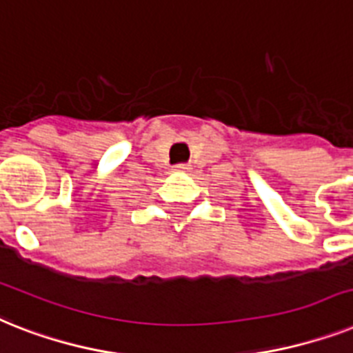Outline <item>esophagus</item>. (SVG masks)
Returning <instances> with one entry per match:
<instances>
[{"label": "esophagus", "instance_id": "esophagus-1", "mask_svg": "<svg viewBox=\"0 0 353 353\" xmlns=\"http://www.w3.org/2000/svg\"><path fill=\"white\" fill-rule=\"evenodd\" d=\"M174 172H177V174H186V172H190V167L188 165H176Z\"/></svg>", "mask_w": 353, "mask_h": 353}]
</instances>
